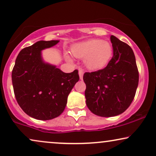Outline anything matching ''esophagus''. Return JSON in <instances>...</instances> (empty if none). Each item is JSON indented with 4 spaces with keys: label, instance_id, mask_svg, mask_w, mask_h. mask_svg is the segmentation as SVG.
I'll return each mask as SVG.
<instances>
[{
    "label": "esophagus",
    "instance_id": "esophagus-1",
    "mask_svg": "<svg viewBox=\"0 0 156 156\" xmlns=\"http://www.w3.org/2000/svg\"><path fill=\"white\" fill-rule=\"evenodd\" d=\"M83 74H84V71L83 69H79V75H80V78L82 79V77H83Z\"/></svg>",
    "mask_w": 156,
    "mask_h": 156
}]
</instances>
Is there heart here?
I'll return each mask as SVG.
<instances>
[{"label":"heart","mask_w":156,"mask_h":156,"mask_svg":"<svg viewBox=\"0 0 156 156\" xmlns=\"http://www.w3.org/2000/svg\"><path fill=\"white\" fill-rule=\"evenodd\" d=\"M72 53L78 58H85V64L88 69L98 70L105 67L113 54V48L110 43L102 40H90L75 44L72 48ZM67 60L71 61L68 54Z\"/></svg>","instance_id":"b5f03b06"}]
</instances>
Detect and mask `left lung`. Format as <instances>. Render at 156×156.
<instances>
[{
  "mask_svg": "<svg viewBox=\"0 0 156 156\" xmlns=\"http://www.w3.org/2000/svg\"><path fill=\"white\" fill-rule=\"evenodd\" d=\"M113 57L106 67L85 72L84 95L92 113L102 117L121 114L128 108L135 96L139 72L134 52L129 45L111 36Z\"/></svg>",
  "mask_w": 156,
  "mask_h": 156,
  "instance_id": "obj_1",
  "label": "left lung"
}]
</instances>
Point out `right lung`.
I'll return each instance as SVG.
<instances>
[{
  "label": "right lung",
  "mask_w": 156,
  "mask_h": 156,
  "mask_svg": "<svg viewBox=\"0 0 156 156\" xmlns=\"http://www.w3.org/2000/svg\"><path fill=\"white\" fill-rule=\"evenodd\" d=\"M58 42L41 40L23 48L12 70L17 103L27 114L38 120H50L60 116L66 105L69 94L80 80L76 69L64 73L42 59V50Z\"/></svg>",
  "instance_id": "add662e5"
}]
</instances>
